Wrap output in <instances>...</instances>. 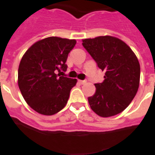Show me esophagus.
I'll return each mask as SVG.
<instances>
[{
  "mask_svg": "<svg viewBox=\"0 0 155 155\" xmlns=\"http://www.w3.org/2000/svg\"><path fill=\"white\" fill-rule=\"evenodd\" d=\"M78 82L80 84H85L87 82V81L86 80H78Z\"/></svg>",
  "mask_w": 155,
  "mask_h": 155,
  "instance_id": "1",
  "label": "esophagus"
}]
</instances>
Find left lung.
I'll list each match as a JSON object with an SVG mask.
<instances>
[{
    "label": "left lung",
    "instance_id": "obj_1",
    "mask_svg": "<svg viewBox=\"0 0 155 155\" xmlns=\"http://www.w3.org/2000/svg\"><path fill=\"white\" fill-rule=\"evenodd\" d=\"M82 46L105 72L103 82L95 83V94L88 97L91 109L104 117L123 112L139 87L140 68L137 57L124 41L111 36L84 39Z\"/></svg>",
    "mask_w": 155,
    "mask_h": 155
}]
</instances>
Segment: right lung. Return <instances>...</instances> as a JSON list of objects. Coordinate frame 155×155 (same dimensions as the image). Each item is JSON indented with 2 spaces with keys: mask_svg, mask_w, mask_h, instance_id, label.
I'll use <instances>...</instances> for the list:
<instances>
[{
  "mask_svg": "<svg viewBox=\"0 0 155 155\" xmlns=\"http://www.w3.org/2000/svg\"><path fill=\"white\" fill-rule=\"evenodd\" d=\"M76 40L50 37L34 43L22 57L18 70V84L27 104L36 112L53 115L68 102L77 79L60 76L65 72L68 53Z\"/></svg>",
  "mask_w": 155,
  "mask_h": 155,
  "instance_id": "add662e5",
  "label": "right lung"
}]
</instances>
